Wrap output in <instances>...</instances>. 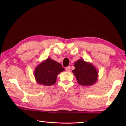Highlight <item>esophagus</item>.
Listing matches in <instances>:
<instances>
[{
    "mask_svg": "<svg viewBox=\"0 0 126 126\" xmlns=\"http://www.w3.org/2000/svg\"><path fill=\"white\" fill-rule=\"evenodd\" d=\"M65 70L66 71H70V66H67V67H66Z\"/></svg>",
    "mask_w": 126,
    "mask_h": 126,
    "instance_id": "obj_1",
    "label": "esophagus"
}]
</instances>
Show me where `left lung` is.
Returning a JSON list of instances; mask_svg holds the SVG:
<instances>
[{
    "mask_svg": "<svg viewBox=\"0 0 126 126\" xmlns=\"http://www.w3.org/2000/svg\"><path fill=\"white\" fill-rule=\"evenodd\" d=\"M75 69L72 71L77 82L83 86H91L98 80L97 69L92 63L79 59L74 64Z\"/></svg>",
    "mask_w": 126,
    "mask_h": 126,
    "instance_id": "left-lung-1",
    "label": "left lung"
}]
</instances>
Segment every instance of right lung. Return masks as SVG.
I'll use <instances>...</instances> for the list:
<instances>
[{
	"label": "right lung",
	"instance_id": "1",
	"mask_svg": "<svg viewBox=\"0 0 126 126\" xmlns=\"http://www.w3.org/2000/svg\"><path fill=\"white\" fill-rule=\"evenodd\" d=\"M64 70L61 64L48 57L35 68L34 76L39 84L50 86L56 82L58 75Z\"/></svg>",
	"mask_w": 126,
	"mask_h": 126
}]
</instances>
